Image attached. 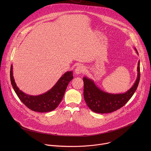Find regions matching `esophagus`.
I'll list each match as a JSON object with an SVG mask.
<instances>
[{"label":"esophagus","mask_w":151,"mask_h":151,"mask_svg":"<svg viewBox=\"0 0 151 151\" xmlns=\"http://www.w3.org/2000/svg\"><path fill=\"white\" fill-rule=\"evenodd\" d=\"M85 71V68L83 66H78L76 67V69H75V73L77 75H79L82 73H83Z\"/></svg>","instance_id":"1"}]
</instances>
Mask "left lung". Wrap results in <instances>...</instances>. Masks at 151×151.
<instances>
[{"instance_id":"1","label":"left lung","mask_w":151,"mask_h":151,"mask_svg":"<svg viewBox=\"0 0 151 151\" xmlns=\"http://www.w3.org/2000/svg\"><path fill=\"white\" fill-rule=\"evenodd\" d=\"M137 52V50L135 48ZM137 78L133 87L125 93L111 94L99 89L94 81L87 77H83V97L89 108L98 114H107L114 112L130 100L135 93L140 81V61L138 62Z\"/></svg>"}]
</instances>
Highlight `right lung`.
<instances>
[{
  "instance_id": "obj_1",
  "label": "right lung",
  "mask_w": 151,
  "mask_h": 151,
  "mask_svg": "<svg viewBox=\"0 0 151 151\" xmlns=\"http://www.w3.org/2000/svg\"><path fill=\"white\" fill-rule=\"evenodd\" d=\"M10 78L15 93L23 103L32 111L42 113L51 112L57 108L61 101L67 86L73 78V76L72 71L66 72L51 90L44 94L35 96L26 94L18 88L14 79L12 65L10 70Z\"/></svg>"
}]
</instances>
